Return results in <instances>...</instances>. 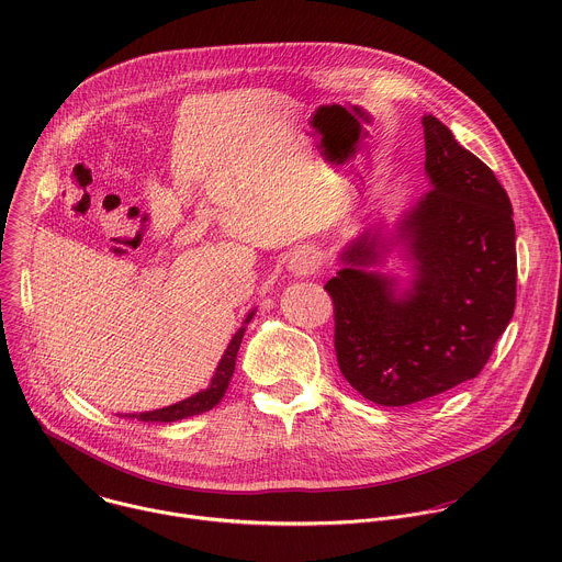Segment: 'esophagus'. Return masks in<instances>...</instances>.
<instances>
[{
	"instance_id": "esophagus-1",
	"label": "esophagus",
	"mask_w": 562,
	"mask_h": 562,
	"mask_svg": "<svg viewBox=\"0 0 562 562\" xmlns=\"http://www.w3.org/2000/svg\"><path fill=\"white\" fill-rule=\"evenodd\" d=\"M317 267H319V260H317L315 249H311V247H300L297 251H293V256L289 260V271L297 278L313 276Z\"/></svg>"
}]
</instances>
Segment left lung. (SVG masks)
I'll return each instance as SVG.
<instances>
[{"label":"left lung","mask_w":562,"mask_h":562,"mask_svg":"<svg viewBox=\"0 0 562 562\" xmlns=\"http://www.w3.org/2000/svg\"><path fill=\"white\" fill-rule=\"evenodd\" d=\"M431 190L390 227L376 223L346 245L326 291L346 381L368 401L403 407L475 379L508 328L517 302V247L508 192L423 115ZM398 250L413 267L401 285L378 267Z\"/></svg>","instance_id":"1"}]
</instances>
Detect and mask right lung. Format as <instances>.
I'll return each instance as SVG.
<instances>
[{
    "label": "right lung",
    "mask_w": 562,
    "mask_h": 562,
    "mask_svg": "<svg viewBox=\"0 0 562 562\" xmlns=\"http://www.w3.org/2000/svg\"><path fill=\"white\" fill-rule=\"evenodd\" d=\"M254 315H256V311H251L245 317L243 326L232 337V341H229L225 355L221 357V361H218V366L214 370V376H212V381H210V385L205 390H201V392L192 394L190 398L179 401L175 405H168V407H161V409H153V412H144V414H124V418H137L142 423H177V420H183V418H190V416H196V414H203V412H210L212 407H216L221 403V398L225 396V392H227V385H229L234 368H236V355H238L245 328H247V324L251 322Z\"/></svg>",
    "instance_id": "1"
}]
</instances>
